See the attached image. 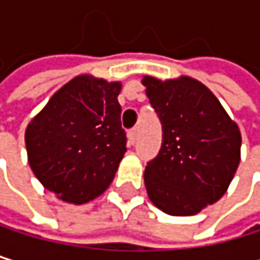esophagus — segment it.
Masks as SVG:
<instances>
[{
  "label": "esophagus",
  "mask_w": 260,
  "mask_h": 260,
  "mask_svg": "<svg viewBox=\"0 0 260 260\" xmlns=\"http://www.w3.org/2000/svg\"><path fill=\"white\" fill-rule=\"evenodd\" d=\"M127 140H129V143H131V145L136 143V140H137V129L136 127L131 129V131L127 133Z\"/></svg>",
  "instance_id": "esophagus-1"
}]
</instances>
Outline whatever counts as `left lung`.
Masks as SVG:
<instances>
[{"label":"left lung","mask_w":260,"mask_h":260,"mask_svg":"<svg viewBox=\"0 0 260 260\" xmlns=\"http://www.w3.org/2000/svg\"><path fill=\"white\" fill-rule=\"evenodd\" d=\"M162 124V145L145 168L148 197L170 215H195L218 201L240 162L242 137L206 85L179 78H143Z\"/></svg>","instance_id":"left-lung-1"}]
</instances>
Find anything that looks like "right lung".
I'll return each instance as SVG.
<instances>
[{"label":"right lung","mask_w":260,"mask_h":260,"mask_svg":"<svg viewBox=\"0 0 260 260\" xmlns=\"http://www.w3.org/2000/svg\"><path fill=\"white\" fill-rule=\"evenodd\" d=\"M120 82L78 76L53 95L26 129L27 159L60 200L82 204L112 182L123 154Z\"/></svg>","instance_id":"right-lung-1"}]
</instances>
